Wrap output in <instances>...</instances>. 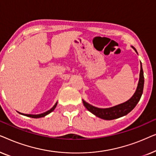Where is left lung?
I'll return each mask as SVG.
<instances>
[{
    "label": "left lung",
    "instance_id": "obj_1",
    "mask_svg": "<svg viewBox=\"0 0 156 156\" xmlns=\"http://www.w3.org/2000/svg\"><path fill=\"white\" fill-rule=\"evenodd\" d=\"M132 48L137 53L136 49L133 47H132ZM139 76V81H138V87L136 92L134 93L133 97L131 99L128 100L127 101L124 102V103L119 104V105L113 106V107L111 108H100L90 105L87 102L82 100L84 106L86 107L87 110L92 113L93 114H94L96 116L99 117L100 119H104V120H113V119H116L125 116L135 108V106L137 105L138 102L140 101V97L142 96L144 86V76L141 62H140V71Z\"/></svg>",
    "mask_w": 156,
    "mask_h": 156
}]
</instances>
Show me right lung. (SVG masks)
<instances>
[{
  "instance_id": "obj_1",
  "label": "right lung",
  "mask_w": 156,
  "mask_h": 156,
  "mask_svg": "<svg viewBox=\"0 0 156 156\" xmlns=\"http://www.w3.org/2000/svg\"><path fill=\"white\" fill-rule=\"evenodd\" d=\"M57 105V102H56V104H55L54 106L52 108H50V110L48 111V112H44V113H42V114H37V115H34V114H22V113H20L18 112L19 114H22V115H24V116H28V117H31V118H34V119H37V118H41V117H44L46 115H48L50 114V113H51L52 112H53V111L55 110V107H56Z\"/></svg>"
}]
</instances>
